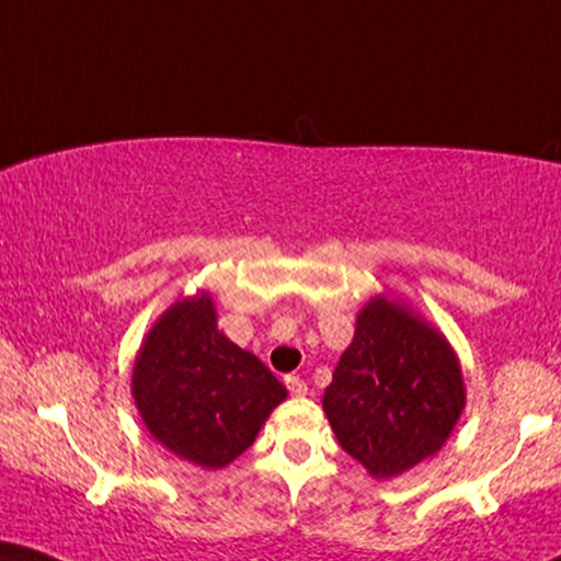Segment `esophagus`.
<instances>
[{
    "label": "esophagus",
    "mask_w": 561,
    "mask_h": 561,
    "mask_svg": "<svg viewBox=\"0 0 561 561\" xmlns=\"http://www.w3.org/2000/svg\"><path fill=\"white\" fill-rule=\"evenodd\" d=\"M285 382H287V391L293 393V396H305V393H308V382H305L300 375H287Z\"/></svg>",
    "instance_id": "1"
}]
</instances>
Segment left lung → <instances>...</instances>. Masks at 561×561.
<instances>
[{
    "label": "left lung",
    "mask_w": 561,
    "mask_h": 561,
    "mask_svg": "<svg viewBox=\"0 0 561 561\" xmlns=\"http://www.w3.org/2000/svg\"><path fill=\"white\" fill-rule=\"evenodd\" d=\"M463 407L448 339L399 297L375 295L323 393L339 445L370 477H399L443 448Z\"/></svg>",
    "instance_id": "1"
}]
</instances>
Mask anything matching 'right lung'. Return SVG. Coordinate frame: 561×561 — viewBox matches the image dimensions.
I'll use <instances>...</instances> for the list:
<instances>
[{"instance_id":"add662e5","label":"right lung","mask_w":561,"mask_h":561,"mask_svg":"<svg viewBox=\"0 0 561 561\" xmlns=\"http://www.w3.org/2000/svg\"><path fill=\"white\" fill-rule=\"evenodd\" d=\"M131 396L162 448L215 471L251 448L287 388L217 329L211 295L198 293L170 305L145 336Z\"/></svg>"}]
</instances>
